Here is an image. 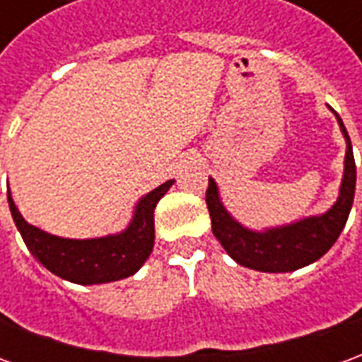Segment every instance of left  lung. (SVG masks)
Returning a JSON list of instances; mask_svg holds the SVG:
<instances>
[{"instance_id": "obj_1", "label": "left lung", "mask_w": 362, "mask_h": 362, "mask_svg": "<svg viewBox=\"0 0 362 362\" xmlns=\"http://www.w3.org/2000/svg\"><path fill=\"white\" fill-rule=\"evenodd\" d=\"M339 126L347 139V155H345V174H343L339 197L334 207L320 217L293 223L288 227L269 228L266 233H254L238 225L227 209L219 202V192L215 182L209 178V186L205 192V202L211 217V228L221 246L228 252V256L236 259L240 266L267 273L295 272L320 259L326 254L349 217L353 197H355V182H357V166L353 157V147L347 129Z\"/></svg>"}]
</instances>
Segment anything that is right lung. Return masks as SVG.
<instances>
[{
    "instance_id": "1",
    "label": "right lung",
    "mask_w": 362,
    "mask_h": 362,
    "mask_svg": "<svg viewBox=\"0 0 362 362\" xmlns=\"http://www.w3.org/2000/svg\"><path fill=\"white\" fill-rule=\"evenodd\" d=\"M170 186L173 180L165 182L143 197L135 207L132 225L124 233L93 240H69L48 235L21 217L9 189L7 202L27 248L46 269L71 283L96 285L129 277L145 264L155 244V207Z\"/></svg>"
}]
</instances>
